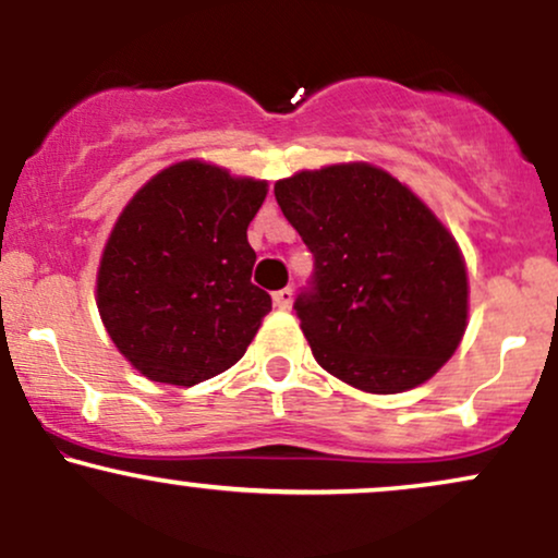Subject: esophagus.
<instances>
[{"label":"esophagus","mask_w":558,"mask_h":558,"mask_svg":"<svg viewBox=\"0 0 558 558\" xmlns=\"http://www.w3.org/2000/svg\"><path fill=\"white\" fill-rule=\"evenodd\" d=\"M272 301H275V306H278V310H288V306H291V301H293V291H291V288H280V291L272 293Z\"/></svg>","instance_id":"esophagus-1"}]
</instances>
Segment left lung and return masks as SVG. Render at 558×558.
I'll return each instance as SVG.
<instances>
[{
  "label": "left lung",
  "mask_w": 558,
  "mask_h": 558,
  "mask_svg": "<svg viewBox=\"0 0 558 558\" xmlns=\"http://www.w3.org/2000/svg\"><path fill=\"white\" fill-rule=\"evenodd\" d=\"M275 198L315 254L293 310L319 367L367 393L430 380L470 312L462 248L433 209L367 162L301 170Z\"/></svg>",
  "instance_id": "8db88e82"
}]
</instances>
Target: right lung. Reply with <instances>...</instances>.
Listing matches in <instances>:
<instances>
[{
  "label": "right lung",
  "instance_id": "add662e5",
  "mask_svg": "<svg viewBox=\"0 0 558 558\" xmlns=\"http://www.w3.org/2000/svg\"><path fill=\"white\" fill-rule=\"evenodd\" d=\"M267 181L202 159L159 170L120 213L96 272V306L141 375L196 386L246 354L270 293L252 283L246 228Z\"/></svg>",
  "mask_w": 558,
  "mask_h": 558
}]
</instances>
